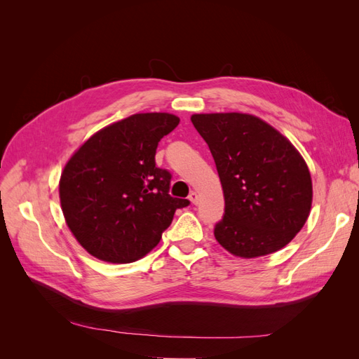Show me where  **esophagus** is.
I'll return each mask as SVG.
<instances>
[{
    "label": "esophagus",
    "instance_id": "esophagus-1",
    "mask_svg": "<svg viewBox=\"0 0 359 359\" xmlns=\"http://www.w3.org/2000/svg\"><path fill=\"white\" fill-rule=\"evenodd\" d=\"M189 201H190L193 205H196L198 201H199V194H198L196 191H191V193L189 194Z\"/></svg>",
    "mask_w": 359,
    "mask_h": 359
}]
</instances>
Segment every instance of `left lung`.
<instances>
[{
    "instance_id": "obj_1",
    "label": "left lung",
    "mask_w": 359,
    "mask_h": 359,
    "mask_svg": "<svg viewBox=\"0 0 359 359\" xmlns=\"http://www.w3.org/2000/svg\"><path fill=\"white\" fill-rule=\"evenodd\" d=\"M219 172L224 215L214 236L233 256L253 259L287 245L313 202L306 160L264 119L241 112L194 114Z\"/></svg>"
}]
</instances>
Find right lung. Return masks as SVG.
Here are the masks:
<instances>
[{
    "mask_svg": "<svg viewBox=\"0 0 359 359\" xmlns=\"http://www.w3.org/2000/svg\"><path fill=\"white\" fill-rule=\"evenodd\" d=\"M180 124L166 112L135 114L94 133L74 151L60 178L70 232L91 256L111 264L144 257L161 240L178 208L170 173L156 166L163 136Z\"/></svg>",
    "mask_w": 359,
    "mask_h": 359,
    "instance_id": "obj_1",
    "label": "right lung"
}]
</instances>
